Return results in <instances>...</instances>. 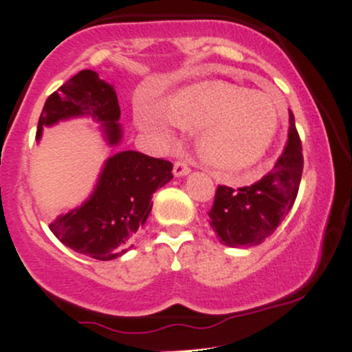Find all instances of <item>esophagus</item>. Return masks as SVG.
Listing matches in <instances>:
<instances>
[{"label": "esophagus", "instance_id": "obj_1", "mask_svg": "<svg viewBox=\"0 0 352 352\" xmlns=\"http://www.w3.org/2000/svg\"><path fill=\"white\" fill-rule=\"evenodd\" d=\"M189 173V166L186 161H176L175 166H173V175L176 177H181V176H186Z\"/></svg>", "mask_w": 352, "mask_h": 352}]
</instances>
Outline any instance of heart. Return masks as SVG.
<instances>
[{
    "instance_id": "1",
    "label": "heart",
    "mask_w": 352,
    "mask_h": 352,
    "mask_svg": "<svg viewBox=\"0 0 352 352\" xmlns=\"http://www.w3.org/2000/svg\"><path fill=\"white\" fill-rule=\"evenodd\" d=\"M168 115L183 130H202L197 143L202 163L222 176L257 166L280 128V107L274 98L229 84L191 90L173 102Z\"/></svg>"
}]
</instances>
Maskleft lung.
Listing matches in <instances>:
<instances>
[{
    "instance_id": "left-lung-1",
    "label": "left lung",
    "mask_w": 352,
    "mask_h": 352,
    "mask_svg": "<svg viewBox=\"0 0 352 352\" xmlns=\"http://www.w3.org/2000/svg\"><path fill=\"white\" fill-rule=\"evenodd\" d=\"M301 173V142L290 111L288 142L274 169L252 186H217L209 224L219 241L227 247H250L265 241L295 204Z\"/></svg>"
}]
</instances>
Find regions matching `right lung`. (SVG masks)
I'll return each instance as SVG.
<instances>
[{"instance_id": "obj_1", "label": "right lung", "mask_w": 352, "mask_h": 352, "mask_svg": "<svg viewBox=\"0 0 352 352\" xmlns=\"http://www.w3.org/2000/svg\"><path fill=\"white\" fill-rule=\"evenodd\" d=\"M90 117L102 123L109 146L122 142L120 105L113 85L94 70H80L57 92L49 95L41 111L36 138L44 126L62 120ZM173 164L140 151H120L103 164L92 194L67 214H60L49 229L69 249L97 260L122 257L133 247L150 216L156 189L173 179Z\"/></svg>"}]
</instances>
